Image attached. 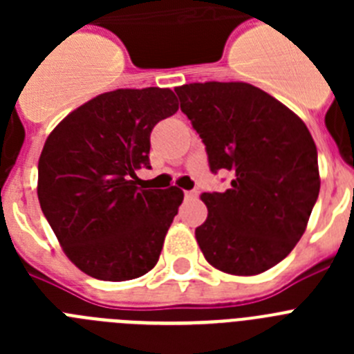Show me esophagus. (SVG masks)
Masks as SVG:
<instances>
[{
	"label": "esophagus",
	"mask_w": 354,
	"mask_h": 354,
	"mask_svg": "<svg viewBox=\"0 0 354 354\" xmlns=\"http://www.w3.org/2000/svg\"><path fill=\"white\" fill-rule=\"evenodd\" d=\"M184 196H186L187 200L196 198V196H198V192H196V189H192V192H184Z\"/></svg>",
	"instance_id": "obj_1"
}]
</instances>
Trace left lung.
I'll list each match as a JSON object with an SVG mask.
<instances>
[{
  "instance_id": "left-lung-1",
  "label": "left lung",
  "mask_w": 354,
  "mask_h": 354,
  "mask_svg": "<svg viewBox=\"0 0 354 354\" xmlns=\"http://www.w3.org/2000/svg\"><path fill=\"white\" fill-rule=\"evenodd\" d=\"M227 192L204 193L207 220L195 230L205 261L230 274H259L292 252L319 196L317 149L289 108L248 83L175 88Z\"/></svg>"
}]
</instances>
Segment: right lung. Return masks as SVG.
Listing matches in <instances>:
<instances>
[{
	"mask_svg": "<svg viewBox=\"0 0 354 354\" xmlns=\"http://www.w3.org/2000/svg\"><path fill=\"white\" fill-rule=\"evenodd\" d=\"M177 109L170 88H120L74 109L46 140L40 207L83 273L124 282L158 264L184 193L138 187L136 170L150 168V133Z\"/></svg>",
	"mask_w": 354,
	"mask_h": 354,
	"instance_id": "obj_1",
	"label": "right lung"
}]
</instances>
